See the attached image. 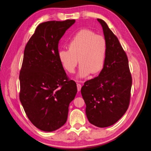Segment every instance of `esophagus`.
Wrapping results in <instances>:
<instances>
[{
  "instance_id": "obj_1",
  "label": "esophagus",
  "mask_w": 151,
  "mask_h": 151,
  "mask_svg": "<svg viewBox=\"0 0 151 151\" xmlns=\"http://www.w3.org/2000/svg\"><path fill=\"white\" fill-rule=\"evenodd\" d=\"M77 91H80L81 89V88H82V86L81 84H77Z\"/></svg>"
}]
</instances>
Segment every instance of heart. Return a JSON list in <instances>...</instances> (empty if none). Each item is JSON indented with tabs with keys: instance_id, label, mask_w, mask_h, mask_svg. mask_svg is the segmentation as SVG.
<instances>
[{
	"instance_id": "1",
	"label": "heart",
	"mask_w": 151,
	"mask_h": 151,
	"mask_svg": "<svg viewBox=\"0 0 151 151\" xmlns=\"http://www.w3.org/2000/svg\"><path fill=\"white\" fill-rule=\"evenodd\" d=\"M68 48L59 50L58 57L68 72H74L78 61V78H85L91 73L98 74L102 70L107 54V43L103 36L91 30L83 29L71 39Z\"/></svg>"
}]
</instances>
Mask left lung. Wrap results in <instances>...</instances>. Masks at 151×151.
<instances>
[{"instance_id":"left-lung-1","label":"left lung","mask_w":151,"mask_h":151,"mask_svg":"<svg viewBox=\"0 0 151 151\" xmlns=\"http://www.w3.org/2000/svg\"><path fill=\"white\" fill-rule=\"evenodd\" d=\"M97 20L107 43L106 61L99 76L84 83L81 94L89 122L104 128L115 124L129 108L132 76L127 56L118 39L106 22Z\"/></svg>"}]
</instances>
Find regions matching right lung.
Returning <instances> with one entry per match:
<instances>
[{"mask_svg":"<svg viewBox=\"0 0 151 151\" xmlns=\"http://www.w3.org/2000/svg\"><path fill=\"white\" fill-rule=\"evenodd\" d=\"M74 19L40 24L26 44L20 71L19 98L29 120L53 132L65 124L77 85L68 80L58 57V43Z\"/></svg>","mask_w":151,"mask_h":151,"instance_id":"add662e5","label":"right lung"}]
</instances>
